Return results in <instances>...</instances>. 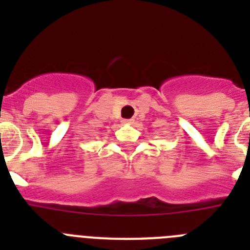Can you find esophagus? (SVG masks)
<instances>
[{
  "label": "esophagus",
  "instance_id": "34e87169",
  "mask_svg": "<svg viewBox=\"0 0 250 250\" xmlns=\"http://www.w3.org/2000/svg\"><path fill=\"white\" fill-rule=\"evenodd\" d=\"M123 121H124V123H125V124H130V123H132L131 119H130V120H123Z\"/></svg>",
  "mask_w": 250,
  "mask_h": 250
}]
</instances>
